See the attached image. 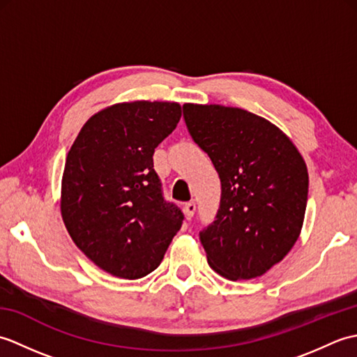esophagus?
<instances>
[{"mask_svg": "<svg viewBox=\"0 0 357 357\" xmlns=\"http://www.w3.org/2000/svg\"><path fill=\"white\" fill-rule=\"evenodd\" d=\"M195 211H196V204L193 201L192 202H187L185 206H184V213H185L187 219H192L193 215H195Z\"/></svg>", "mask_w": 357, "mask_h": 357, "instance_id": "34e87169", "label": "esophagus"}]
</instances>
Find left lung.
<instances>
[{
    "label": "left lung",
    "instance_id": "obj_1",
    "mask_svg": "<svg viewBox=\"0 0 357 357\" xmlns=\"http://www.w3.org/2000/svg\"><path fill=\"white\" fill-rule=\"evenodd\" d=\"M183 109L193 141L221 179L216 219L199 233L208 265L230 280L262 276L301 234L308 196L304 158L279 127L252 112L190 102Z\"/></svg>",
    "mask_w": 357,
    "mask_h": 357
}]
</instances>
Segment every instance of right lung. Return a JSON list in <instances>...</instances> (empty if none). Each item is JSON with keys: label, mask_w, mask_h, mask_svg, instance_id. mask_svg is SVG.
<instances>
[{"label": "right lung", "mask_w": 357, "mask_h": 357, "mask_svg": "<svg viewBox=\"0 0 357 357\" xmlns=\"http://www.w3.org/2000/svg\"><path fill=\"white\" fill-rule=\"evenodd\" d=\"M181 113L178 102L113 104L89 118L67 153L63 221L81 252L112 276H147L183 225L153 169L155 149Z\"/></svg>", "instance_id": "add662e5"}]
</instances>
